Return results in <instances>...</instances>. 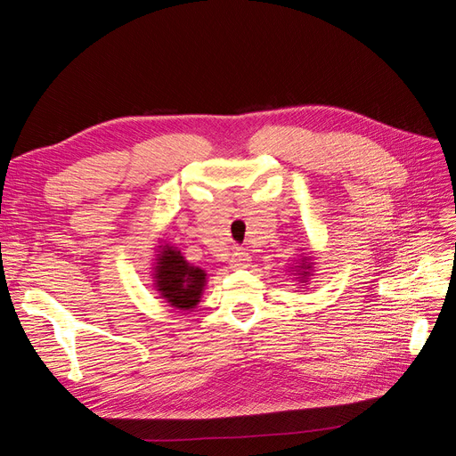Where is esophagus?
<instances>
[{"label":"esophagus","mask_w":456,"mask_h":456,"mask_svg":"<svg viewBox=\"0 0 456 456\" xmlns=\"http://www.w3.org/2000/svg\"><path fill=\"white\" fill-rule=\"evenodd\" d=\"M249 260H251L249 255L243 253V251H236L230 258V268H233V270L247 268V266H249Z\"/></svg>","instance_id":"esophagus-1"}]
</instances>
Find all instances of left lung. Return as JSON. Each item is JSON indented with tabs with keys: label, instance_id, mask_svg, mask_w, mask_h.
I'll use <instances>...</instances> for the list:
<instances>
[{
	"label": "left lung",
	"instance_id": "1",
	"mask_svg": "<svg viewBox=\"0 0 456 456\" xmlns=\"http://www.w3.org/2000/svg\"><path fill=\"white\" fill-rule=\"evenodd\" d=\"M308 260V258H306ZM302 265H305V262H302ZM298 268H302V270H305V268H310V266H298ZM300 275H308V272H302Z\"/></svg>",
	"mask_w": 456,
	"mask_h": 456
}]
</instances>
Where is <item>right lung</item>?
Wrapping results in <instances>:
<instances>
[{
	"label": "right lung",
	"instance_id": "right-lung-1",
	"mask_svg": "<svg viewBox=\"0 0 456 456\" xmlns=\"http://www.w3.org/2000/svg\"><path fill=\"white\" fill-rule=\"evenodd\" d=\"M161 251L156 258V287L161 298L178 310H191L201 298L205 287V272L191 266L181 251L169 245H159Z\"/></svg>",
	"mask_w": 456,
	"mask_h": 456
}]
</instances>
